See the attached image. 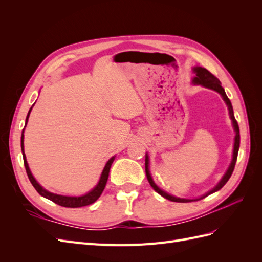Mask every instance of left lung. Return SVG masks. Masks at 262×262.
Instances as JSON below:
<instances>
[{
	"mask_svg": "<svg viewBox=\"0 0 262 262\" xmlns=\"http://www.w3.org/2000/svg\"><path fill=\"white\" fill-rule=\"evenodd\" d=\"M193 72L195 73V76L193 78V83L194 84H199V85H203L204 87H208V89H211L213 91H215L217 93H220L222 95V97H223L224 101L226 102V105L228 107V112H229V116H231V119L233 121V126H234V130L236 132V136H235V143H234V152H233V160H232V163L231 165H229V167L226 171V173L224 175V177L221 179V181L219 182V185L212 189L211 191H209L207 194H204L203 196H201L200 199H203V198L208 196L209 194L213 193L217 191V190H220L222 187H223L226 182L228 181V179L231 178L232 173L234 171V168H235V164H236V161H237V155H238V148H239V142H241V137H239V126H238V123H237L236 119H235V116H234V112H233V107H232V104H231V100L228 99V97L226 96L225 94V91L223 87L221 86V82L219 78L216 76H214L211 72H209V71L207 69L204 68H201V67H196V68H193ZM145 172H146V177H147V180L149 182V185L152 186V188L155 190V191L157 193H160L162 196L166 198V199H168L170 201H173V202H191L193 200H190V199H180V198H176L173 195H170L168 193H166L165 191H163L162 189L158 188L155 182L153 181L152 177H150V173H149V170H148V156L145 155ZM200 199H195V200H200Z\"/></svg>",
	"mask_w": 262,
	"mask_h": 262,
	"instance_id": "1",
	"label": "left lung"
}]
</instances>
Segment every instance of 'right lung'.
I'll use <instances>...</instances> for the list:
<instances>
[{"mask_svg": "<svg viewBox=\"0 0 262 262\" xmlns=\"http://www.w3.org/2000/svg\"><path fill=\"white\" fill-rule=\"evenodd\" d=\"M30 112H31V108L29 109V113H28L27 118H26V124H27V121H28V117H29ZM21 152H23L24 165H25L27 176H28V178L31 182V185H33L34 188L37 190V192L40 195L47 198V199L51 200L52 202L61 205V207H66V208H81V207H85V205L92 204V203L96 201L98 198L100 196V194L102 193V191H104V189H105L106 184H107V180H108L110 167H112V164L115 160V157H112L107 162L104 170H102V172H101V176H100V179L98 181L97 186L95 187L92 190V191H90L89 193H86L82 196H66V195H60V194H55V193H51L49 191H47L46 189H43L40 185L38 184L36 179L33 177V175H31V172H30L29 167H28L27 161H26L25 153H24V130H23V133H21Z\"/></svg>", "mask_w": 262, "mask_h": 262, "instance_id": "1", "label": "right lung"}]
</instances>
